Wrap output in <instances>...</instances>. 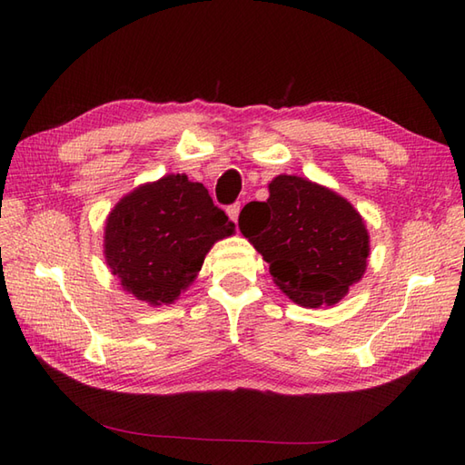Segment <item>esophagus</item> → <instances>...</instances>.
<instances>
[{
    "label": "esophagus",
    "instance_id": "obj_1",
    "mask_svg": "<svg viewBox=\"0 0 465 465\" xmlns=\"http://www.w3.org/2000/svg\"><path fill=\"white\" fill-rule=\"evenodd\" d=\"M240 210H242V205L240 203H233V205H230V207H227V215H230V220L235 223V222H238V215H240Z\"/></svg>",
    "mask_w": 465,
    "mask_h": 465
}]
</instances>
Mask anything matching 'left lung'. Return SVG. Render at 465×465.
Masks as SVG:
<instances>
[{"label":"left lung","instance_id":"left-lung-1","mask_svg":"<svg viewBox=\"0 0 465 465\" xmlns=\"http://www.w3.org/2000/svg\"><path fill=\"white\" fill-rule=\"evenodd\" d=\"M265 202H250L240 232L270 263L273 283L303 308L335 305L358 283L370 258V233L355 207L325 185L275 175Z\"/></svg>","mask_w":465,"mask_h":465}]
</instances>
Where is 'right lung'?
I'll use <instances>...</instances> for the list:
<instances>
[{"label": "right lung", "instance_id": "1", "mask_svg": "<svg viewBox=\"0 0 465 465\" xmlns=\"http://www.w3.org/2000/svg\"><path fill=\"white\" fill-rule=\"evenodd\" d=\"M233 233L235 225L203 183L167 173L114 205L104 227V255L124 292L157 308L180 298L213 243Z\"/></svg>", "mask_w": 465, "mask_h": 465}]
</instances>
